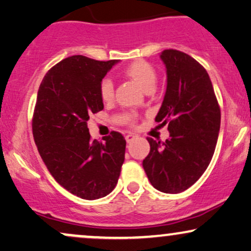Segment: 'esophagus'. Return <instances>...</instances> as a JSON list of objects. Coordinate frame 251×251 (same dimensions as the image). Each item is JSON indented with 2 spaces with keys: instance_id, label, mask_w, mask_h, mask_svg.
Instances as JSON below:
<instances>
[{
  "instance_id": "1",
  "label": "esophagus",
  "mask_w": 251,
  "mask_h": 251,
  "mask_svg": "<svg viewBox=\"0 0 251 251\" xmlns=\"http://www.w3.org/2000/svg\"><path fill=\"white\" fill-rule=\"evenodd\" d=\"M135 137H136V136L132 135V134L126 135V143H131V142L135 140Z\"/></svg>"
}]
</instances>
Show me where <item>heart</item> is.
Wrapping results in <instances>:
<instances>
[{"label":"heart","instance_id":"obj_1","mask_svg":"<svg viewBox=\"0 0 251 251\" xmlns=\"http://www.w3.org/2000/svg\"><path fill=\"white\" fill-rule=\"evenodd\" d=\"M125 75L130 78L136 85L140 87L142 91L145 93H150L154 91L157 83V75L156 70L149 63L144 60H137L126 66L123 71ZM100 98L102 101L109 102L114 98V83L110 79L104 78L100 83ZM128 119H131L128 116Z\"/></svg>","mask_w":251,"mask_h":251}]
</instances>
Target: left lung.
Here are the masks:
<instances>
[{
  "label": "left lung",
  "instance_id": "obj_1",
  "mask_svg": "<svg viewBox=\"0 0 251 251\" xmlns=\"http://www.w3.org/2000/svg\"><path fill=\"white\" fill-rule=\"evenodd\" d=\"M166 92L157 122L168 125L169 140L148 137L143 168L151 185L164 193L187 190L208 168L220 131L221 113L208 73L184 52L164 50Z\"/></svg>",
  "mask_w": 251,
  "mask_h": 251
}]
</instances>
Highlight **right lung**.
I'll return each instance as SVG.
<instances>
[{"mask_svg":"<svg viewBox=\"0 0 251 251\" xmlns=\"http://www.w3.org/2000/svg\"><path fill=\"white\" fill-rule=\"evenodd\" d=\"M119 60L72 55L54 65L40 83L32 119L37 149L58 184L86 200L114 190L125 162L126 140L111 131L92 141L87 122L103 109L100 83Z\"/></svg>","mask_w":251,"mask_h":251,"instance_id":"1","label":"right lung"}]
</instances>
